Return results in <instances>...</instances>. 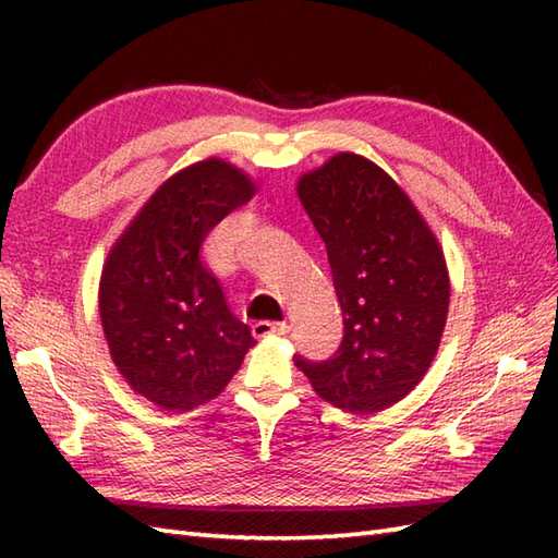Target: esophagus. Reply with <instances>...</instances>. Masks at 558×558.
<instances>
[{
    "instance_id": "esophagus-1",
    "label": "esophagus",
    "mask_w": 558,
    "mask_h": 558,
    "mask_svg": "<svg viewBox=\"0 0 558 558\" xmlns=\"http://www.w3.org/2000/svg\"><path fill=\"white\" fill-rule=\"evenodd\" d=\"M256 338H268V336H288L290 326L288 324H278V322H256L252 326Z\"/></svg>"
}]
</instances>
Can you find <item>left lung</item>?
<instances>
[{
    "label": "left lung",
    "instance_id": "8db88e82",
    "mask_svg": "<svg viewBox=\"0 0 558 558\" xmlns=\"http://www.w3.org/2000/svg\"><path fill=\"white\" fill-rule=\"evenodd\" d=\"M322 234L342 310L336 357L298 369L330 405L381 412L417 386L448 316L444 248L393 177L357 153H338L298 182Z\"/></svg>",
    "mask_w": 558,
    "mask_h": 558
}]
</instances>
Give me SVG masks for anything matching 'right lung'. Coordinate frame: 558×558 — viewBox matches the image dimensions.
<instances>
[{"mask_svg":"<svg viewBox=\"0 0 558 558\" xmlns=\"http://www.w3.org/2000/svg\"><path fill=\"white\" fill-rule=\"evenodd\" d=\"M254 194L252 177L232 162L189 165L156 189L105 260L98 298L110 357L160 410L186 412L220 396L256 342L201 260L208 232Z\"/></svg>","mask_w":558,"mask_h":558,"instance_id":"right-lung-1","label":"right lung"}]
</instances>
